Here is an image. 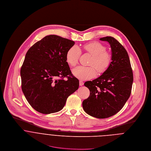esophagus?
Segmentation results:
<instances>
[{
    "mask_svg": "<svg viewBox=\"0 0 151 151\" xmlns=\"http://www.w3.org/2000/svg\"><path fill=\"white\" fill-rule=\"evenodd\" d=\"M79 84H80V86H82L84 84L83 81H79Z\"/></svg>",
    "mask_w": 151,
    "mask_h": 151,
    "instance_id": "esophagus-1",
    "label": "esophagus"
}]
</instances>
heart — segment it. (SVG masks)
Listing matches in <instances>:
<instances>
[{
    "mask_svg": "<svg viewBox=\"0 0 151 151\" xmlns=\"http://www.w3.org/2000/svg\"><path fill=\"white\" fill-rule=\"evenodd\" d=\"M83 49L92 55L88 63L89 67L78 66L73 69V74L77 78L81 80H88L95 77L96 69L99 73L105 72L109 67L112 61L111 54L105 50L106 47L103 44L94 42L86 44ZM81 52L77 46L70 47L66 53V61L72 66H76L78 61Z\"/></svg>",
    "mask_w": 151,
    "mask_h": 151,
    "instance_id": "obj_1",
    "label": "heart"
}]
</instances>
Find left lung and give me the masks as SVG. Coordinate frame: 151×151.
I'll list each match as a JSON object with an SVG mask.
<instances>
[{
    "instance_id": "obj_1",
    "label": "left lung",
    "mask_w": 151,
    "mask_h": 151,
    "mask_svg": "<svg viewBox=\"0 0 151 151\" xmlns=\"http://www.w3.org/2000/svg\"><path fill=\"white\" fill-rule=\"evenodd\" d=\"M100 40L109 43L112 62L100 77L84 83L90 96L83 101V108L90 115L106 118L121 110L129 98L133 75L129 55L122 45L111 36Z\"/></svg>"
}]
</instances>
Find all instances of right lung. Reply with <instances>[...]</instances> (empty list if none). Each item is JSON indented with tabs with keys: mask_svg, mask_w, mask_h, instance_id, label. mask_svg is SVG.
Wrapping results in <instances>:
<instances>
[{
	"mask_svg": "<svg viewBox=\"0 0 151 151\" xmlns=\"http://www.w3.org/2000/svg\"><path fill=\"white\" fill-rule=\"evenodd\" d=\"M74 43L49 35L27 51L20 71L21 88L28 102L37 112L49 114L61 111L68 97L78 88L79 81L66 61V53Z\"/></svg>",
	"mask_w": 151,
	"mask_h": 151,
	"instance_id": "add662e5",
	"label": "right lung"
}]
</instances>
